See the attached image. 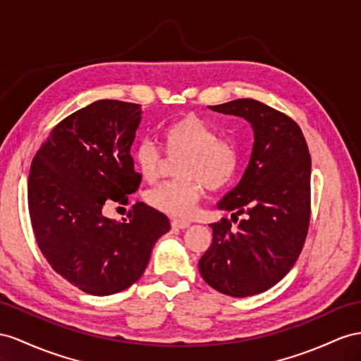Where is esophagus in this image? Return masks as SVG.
Wrapping results in <instances>:
<instances>
[{
	"label": "esophagus",
	"instance_id": "obj_1",
	"mask_svg": "<svg viewBox=\"0 0 361 361\" xmlns=\"http://www.w3.org/2000/svg\"><path fill=\"white\" fill-rule=\"evenodd\" d=\"M171 226L173 227V228H188L189 226H190V223L189 221H186V219H173L172 223H171Z\"/></svg>",
	"mask_w": 361,
	"mask_h": 361
}]
</instances>
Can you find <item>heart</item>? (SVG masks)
<instances>
[{
  "label": "heart",
  "mask_w": 361,
  "mask_h": 361,
  "mask_svg": "<svg viewBox=\"0 0 361 361\" xmlns=\"http://www.w3.org/2000/svg\"><path fill=\"white\" fill-rule=\"evenodd\" d=\"M164 152L180 159L175 175L180 180L161 184L147 193L155 210L173 218H186L201 198V184L210 192L228 188L236 178L239 154L236 147L218 138L216 131L193 114L181 116L161 131ZM137 168L147 183L160 178L164 159L152 142L145 140L135 149Z\"/></svg>",
  "instance_id": "b5f03b06"
}]
</instances>
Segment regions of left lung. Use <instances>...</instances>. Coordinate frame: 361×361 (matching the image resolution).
I'll return each mask as SVG.
<instances>
[{"label":"left lung","mask_w":361,"mask_h":361,"mask_svg":"<svg viewBox=\"0 0 361 361\" xmlns=\"http://www.w3.org/2000/svg\"><path fill=\"white\" fill-rule=\"evenodd\" d=\"M212 111L245 118L255 143L238 186L218 202L233 212L210 224L214 239L198 262L212 288L247 298L267 291L291 270L302 252L311 214V157L299 125L255 99H238ZM246 214V219L237 216Z\"/></svg>","instance_id":"8db88e82"}]
</instances>
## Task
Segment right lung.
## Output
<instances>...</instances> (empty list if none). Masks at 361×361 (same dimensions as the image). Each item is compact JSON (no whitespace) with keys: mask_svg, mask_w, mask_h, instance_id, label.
<instances>
[{"mask_svg":"<svg viewBox=\"0 0 361 361\" xmlns=\"http://www.w3.org/2000/svg\"><path fill=\"white\" fill-rule=\"evenodd\" d=\"M142 105L97 100L51 129L32 161L29 212L51 269L92 295L140 279L157 239L171 230L161 212L135 202L122 223L104 215L109 200L128 204L140 186L131 146Z\"/></svg>","mask_w":361,"mask_h":361,"instance_id":"right-lung-1","label":"right lung"}]
</instances>
